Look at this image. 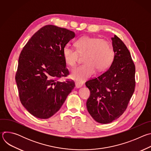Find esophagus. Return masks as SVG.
Instances as JSON below:
<instances>
[{"label":"esophagus","mask_w":151,"mask_h":151,"mask_svg":"<svg viewBox=\"0 0 151 151\" xmlns=\"http://www.w3.org/2000/svg\"><path fill=\"white\" fill-rule=\"evenodd\" d=\"M83 86V83L81 82H75V87L77 88H79L81 87H82Z\"/></svg>","instance_id":"obj_1"}]
</instances>
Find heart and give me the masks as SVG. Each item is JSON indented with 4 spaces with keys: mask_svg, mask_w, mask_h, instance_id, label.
<instances>
[{
    "mask_svg": "<svg viewBox=\"0 0 151 151\" xmlns=\"http://www.w3.org/2000/svg\"><path fill=\"white\" fill-rule=\"evenodd\" d=\"M76 50L69 45L63 49V56L65 63L74 67L78 60L79 54L83 55L85 62L73 69L71 73L73 79L83 81L89 78L95 72L106 70L112 64L114 59V51L111 43L104 39L91 36H83L76 40Z\"/></svg>",
    "mask_w": 151,
    "mask_h": 151,
    "instance_id": "1",
    "label": "heart"
}]
</instances>
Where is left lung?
I'll return each instance as SVG.
<instances>
[{
  "instance_id": "8db88e82",
  "label": "left lung",
  "mask_w": 151,
  "mask_h": 151,
  "mask_svg": "<svg viewBox=\"0 0 151 151\" xmlns=\"http://www.w3.org/2000/svg\"><path fill=\"white\" fill-rule=\"evenodd\" d=\"M115 52L111 67L100 75L85 82L90 91L87 110L93 119L108 124L125 111L135 90V65L124 43L112 37Z\"/></svg>"
}]
</instances>
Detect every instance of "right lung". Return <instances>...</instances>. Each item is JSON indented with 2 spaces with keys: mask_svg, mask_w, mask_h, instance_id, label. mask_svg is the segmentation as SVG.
Returning a JSON list of instances; mask_svg holds the SVG:
<instances>
[{
  "mask_svg": "<svg viewBox=\"0 0 151 151\" xmlns=\"http://www.w3.org/2000/svg\"><path fill=\"white\" fill-rule=\"evenodd\" d=\"M75 32L53 25L36 32L21 51L15 74L21 103L40 119H48L61 107L75 87L73 80L58 81L69 72L63 49Z\"/></svg>",
  "mask_w": 151,
  "mask_h": 151,
  "instance_id": "1",
  "label": "right lung"
}]
</instances>
